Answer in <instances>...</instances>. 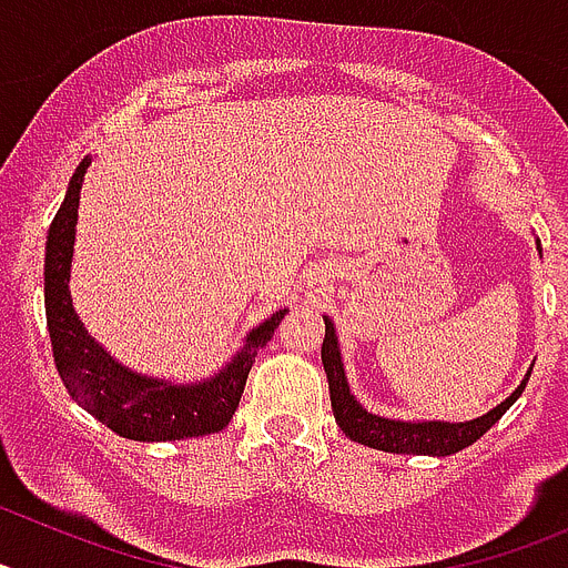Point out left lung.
I'll list each match as a JSON object with an SVG mask.
<instances>
[{"label":"left lung","instance_id":"1","mask_svg":"<svg viewBox=\"0 0 568 568\" xmlns=\"http://www.w3.org/2000/svg\"><path fill=\"white\" fill-rule=\"evenodd\" d=\"M327 333H324V344H321V361H324V373L329 381V400H333V415L344 435L364 446H373L381 453H398V455H455L466 446H471L480 435H486L491 426L498 424L500 415L509 409L515 400L524 393V384L509 395L500 406H495L484 418L466 420V424H440V420H429V424H404V420L378 418V415L366 413L364 406L349 395V386L344 378V364H341L338 338H335L333 321L324 318Z\"/></svg>","mask_w":568,"mask_h":568}]
</instances>
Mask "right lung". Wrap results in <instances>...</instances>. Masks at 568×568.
Listing matches in <instances>:
<instances>
[{
	"label": "right lung",
	"mask_w": 568,
	"mask_h": 568,
	"mask_svg": "<svg viewBox=\"0 0 568 568\" xmlns=\"http://www.w3.org/2000/svg\"><path fill=\"white\" fill-rule=\"evenodd\" d=\"M88 164L90 159H84L70 179L68 195L50 224L48 247H44V315H48L59 378L93 418L102 420L122 438L150 444V440H182L219 433L233 418L255 355L273 338L287 310H278L273 318L253 329L233 364L224 366L222 373L204 384L170 386L128 373L122 364H115L84 333L68 293L79 193Z\"/></svg>",
	"instance_id": "add662e5"
}]
</instances>
